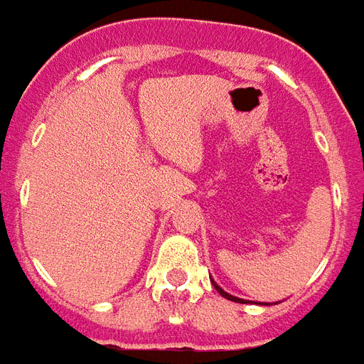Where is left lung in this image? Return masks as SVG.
Returning a JSON list of instances; mask_svg holds the SVG:
<instances>
[{
	"instance_id": "left-lung-1",
	"label": "left lung",
	"mask_w": 364,
	"mask_h": 364,
	"mask_svg": "<svg viewBox=\"0 0 364 364\" xmlns=\"http://www.w3.org/2000/svg\"><path fill=\"white\" fill-rule=\"evenodd\" d=\"M215 290H218V292L221 294V296H225V298H228V300H233V301H243V300H239V298H235V296H231V294L223 292V290H221V288H219L218 284H215Z\"/></svg>"
}]
</instances>
